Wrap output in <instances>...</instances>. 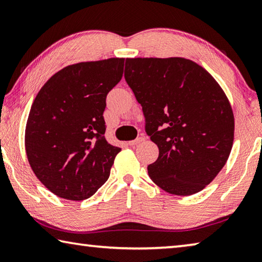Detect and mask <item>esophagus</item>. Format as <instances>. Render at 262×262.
I'll use <instances>...</instances> for the list:
<instances>
[{
  "label": "esophagus",
  "instance_id": "1",
  "mask_svg": "<svg viewBox=\"0 0 262 262\" xmlns=\"http://www.w3.org/2000/svg\"><path fill=\"white\" fill-rule=\"evenodd\" d=\"M144 141V137H137V139H135V140H133V141H129L128 142V144L129 145H136V144H139V143H141V142H143Z\"/></svg>",
  "mask_w": 262,
  "mask_h": 262
}]
</instances>
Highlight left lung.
Here are the masks:
<instances>
[{
    "mask_svg": "<svg viewBox=\"0 0 262 262\" xmlns=\"http://www.w3.org/2000/svg\"><path fill=\"white\" fill-rule=\"evenodd\" d=\"M125 79L159 149L150 179L170 194L200 192L223 168L233 143L232 108L219 83L183 57L126 59Z\"/></svg>",
    "mask_w": 262,
    "mask_h": 262,
    "instance_id": "1",
    "label": "left lung"
}]
</instances>
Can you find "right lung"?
Instances as JSON below:
<instances>
[{"label": "right lung", "instance_id": "add662e5", "mask_svg": "<svg viewBox=\"0 0 262 262\" xmlns=\"http://www.w3.org/2000/svg\"><path fill=\"white\" fill-rule=\"evenodd\" d=\"M125 59L81 62L48 79L31 106L25 149L31 168L60 198L82 201L108 179L120 148L105 139L106 96Z\"/></svg>", "mask_w": 262, "mask_h": 262}]
</instances>
